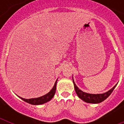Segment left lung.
Returning <instances> with one entry per match:
<instances>
[{"mask_svg": "<svg viewBox=\"0 0 124 124\" xmlns=\"http://www.w3.org/2000/svg\"><path fill=\"white\" fill-rule=\"evenodd\" d=\"M73 84H74L76 93L79 97V98H80L85 102L91 103V104H98V103L104 101L105 99H107V97L110 96V94L112 93V91H113L115 87L117 86V83L112 88L110 89V90L104 93H102V94H90V93H87L83 91L76 86V84H75L74 79H73Z\"/></svg>", "mask_w": 124, "mask_h": 124, "instance_id": "left-lung-1", "label": "left lung"}]
</instances>
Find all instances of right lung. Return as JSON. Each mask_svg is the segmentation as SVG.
<instances>
[{"label": "right lung", "instance_id": "add662e5", "mask_svg": "<svg viewBox=\"0 0 124 124\" xmlns=\"http://www.w3.org/2000/svg\"><path fill=\"white\" fill-rule=\"evenodd\" d=\"M57 81H58V79L56 81L55 83H54V86L53 87V88L50 90V92L46 94L43 95V96H41V97H36V98H31V99H25V98H23V97H20L18 96V97L19 98H20L21 99H22L23 101H24L28 103V104H30L32 105H40L43 104H45V103H46L47 102L50 101V100H51L53 96H54V94L56 93V84H57Z\"/></svg>", "mask_w": 124, "mask_h": 124}]
</instances>
